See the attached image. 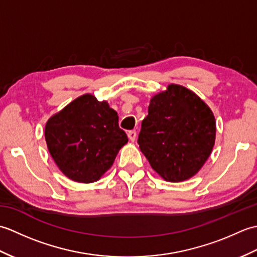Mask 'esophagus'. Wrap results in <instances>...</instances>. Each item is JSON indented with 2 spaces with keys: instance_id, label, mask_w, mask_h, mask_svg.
I'll return each mask as SVG.
<instances>
[{
  "instance_id": "esophagus-1",
  "label": "esophagus",
  "mask_w": 257,
  "mask_h": 257,
  "mask_svg": "<svg viewBox=\"0 0 257 257\" xmlns=\"http://www.w3.org/2000/svg\"><path fill=\"white\" fill-rule=\"evenodd\" d=\"M128 138L132 141H135L136 138H137V132L136 130H130V132H128Z\"/></svg>"
}]
</instances>
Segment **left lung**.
Returning a JSON list of instances; mask_svg holds the SVG:
<instances>
[{
	"label": "left lung",
	"instance_id": "obj_1",
	"mask_svg": "<svg viewBox=\"0 0 257 257\" xmlns=\"http://www.w3.org/2000/svg\"><path fill=\"white\" fill-rule=\"evenodd\" d=\"M215 127L213 112L203 100L185 87L171 84L151 98L138 145L151 168L163 179L184 181L210 157Z\"/></svg>",
	"mask_w": 257,
	"mask_h": 257
}]
</instances>
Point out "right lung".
I'll return each mask as SVG.
<instances>
[{"instance_id": "add662e5", "label": "right lung", "mask_w": 257, "mask_h": 257, "mask_svg": "<svg viewBox=\"0 0 257 257\" xmlns=\"http://www.w3.org/2000/svg\"><path fill=\"white\" fill-rule=\"evenodd\" d=\"M47 148L57 167L73 181L95 182L116 159L128 137L106 101L86 94L48 119Z\"/></svg>"}]
</instances>
